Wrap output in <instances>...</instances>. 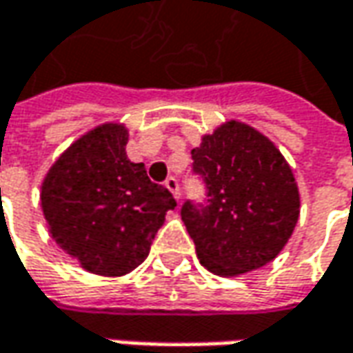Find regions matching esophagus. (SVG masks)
Segmentation results:
<instances>
[{
    "instance_id": "1",
    "label": "esophagus",
    "mask_w": 353,
    "mask_h": 353,
    "mask_svg": "<svg viewBox=\"0 0 353 353\" xmlns=\"http://www.w3.org/2000/svg\"><path fill=\"white\" fill-rule=\"evenodd\" d=\"M165 186L169 188L170 192H172V196L176 198V200L181 198V190H179V181H176L174 176H169V179L165 181Z\"/></svg>"
}]
</instances>
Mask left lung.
<instances>
[{
	"label": "left lung",
	"mask_w": 353,
	"mask_h": 353,
	"mask_svg": "<svg viewBox=\"0 0 353 353\" xmlns=\"http://www.w3.org/2000/svg\"><path fill=\"white\" fill-rule=\"evenodd\" d=\"M208 206L184 202L183 222L200 263L237 277L271 263L287 245L301 214V194L287 159L267 135L230 119L192 149Z\"/></svg>",
	"instance_id": "1"
}]
</instances>
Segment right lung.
<instances>
[{
	"label": "right lung",
	"instance_id": "add662e5",
	"mask_svg": "<svg viewBox=\"0 0 353 353\" xmlns=\"http://www.w3.org/2000/svg\"><path fill=\"white\" fill-rule=\"evenodd\" d=\"M123 123L108 121L80 135L41 184L48 234L82 269L123 277L145 261L176 200L129 161Z\"/></svg>",
	"mask_w": 353,
	"mask_h": 353
}]
</instances>
